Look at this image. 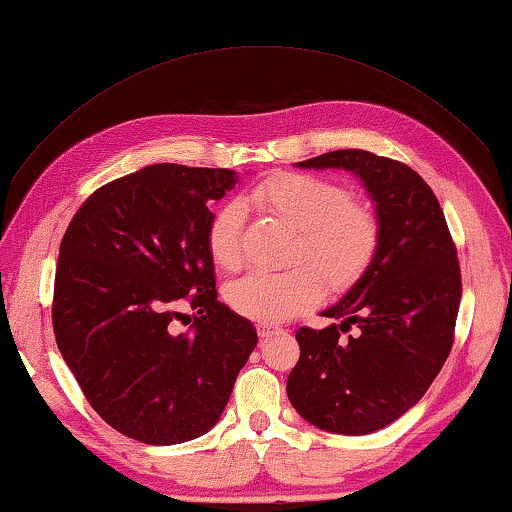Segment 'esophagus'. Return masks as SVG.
Masks as SVG:
<instances>
[{"label":"esophagus","mask_w":512,"mask_h":512,"mask_svg":"<svg viewBox=\"0 0 512 512\" xmlns=\"http://www.w3.org/2000/svg\"><path fill=\"white\" fill-rule=\"evenodd\" d=\"M277 332H280V327L268 325V323H257V334L262 336V339H266V336H273V334H277Z\"/></svg>","instance_id":"obj_1"}]
</instances>
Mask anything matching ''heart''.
Masks as SVG:
<instances>
[{
    "label": "heart",
    "mask_w": 512,
    "mask_h": 512,
    "mask_svg": "<svg viewBox=\"0 0 512 512\" xmlns=\"http://www.w3.org/2000/svg\"><path fill=\"white\" fill-rule=\"evenodd\" d=\"M248 201L298 230L296 259L309 262L332 287L359 280L379 248V221L372 207L354 201L334 180L284 171L264 178ZM207 253L223 271L244 264V205H219L207 225ZM323 284L307 266L284 273L255 271L230 284L228 300L241 316L275 323L320 298Z\"/></svg>",
    "instance_id": "1"
}]
</instances>
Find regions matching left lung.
Listing matches in <instances>:
<instances>
[{
	"instance_id": "obj_1",
	"label": "left lung",
	"mask_w": 512,
	"mask_h": 512,
	"mask_svg": "<svg viewBox=\"0 0 512 512\" xmlns=\"http://www.w3.org/2000/svg\"><path fill=\"white\" fill-rule=\"evenodd\" d=\"M298 167L357 173L375 201L379 248L323 311L341 323L296 332L287 395L318 429L366 436L418 404L452 352L463 293L456 246L436 194L409 164L343 149Z\"/></svg>"
}]
</instances>
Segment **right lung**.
<instances>
[{"label":"right lung","mask_w":512,"mask_h":512,"mask_svg":"<svg viewBox=\"0 0 512 512\" xmlns=\"http://www.w3.org/2000/svg\"><path fill=\"white\" fill-rule=\"evenodd\" d=\"M230 169L151 164L99 187L60 241L51 320L85 400L146 445L194 440L219 422L257 345L248 318L216 298L210 203ZM195 323L176 333L179 307Z\"/></svg>","instance_id":"add662e5"}]
</instances>
